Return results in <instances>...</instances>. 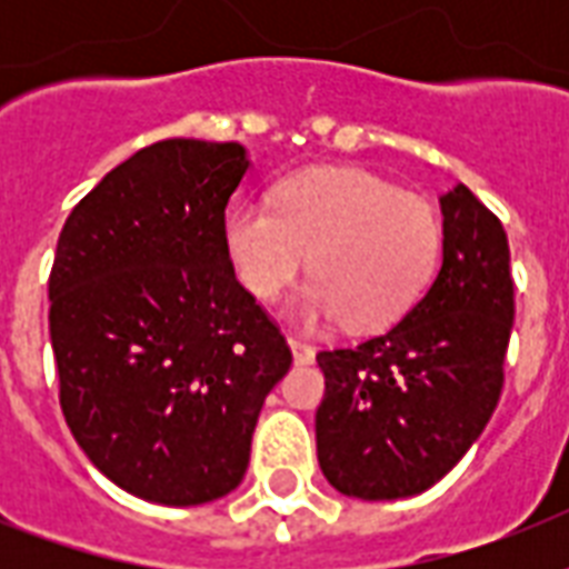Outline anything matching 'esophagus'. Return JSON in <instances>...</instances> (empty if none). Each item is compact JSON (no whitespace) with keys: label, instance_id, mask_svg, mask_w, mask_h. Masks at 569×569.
Wrapping results in <instances>:
<instances>
[{"label":"esophagus","instance_id":"1","mask_svg":"<svg viewBox=\"0 0 569 569\" xmlns=\"http://www.w3.org/2000/svg\"><path fill=\"white\" fill-rule=\"evenodd\" d=\"M289 348H292L295 363H298V366H310L312 360H316V348H312L310 342H303V339L289 337Z\"/></svg>","mask_w":569,"mask_h":569}]
</instances>
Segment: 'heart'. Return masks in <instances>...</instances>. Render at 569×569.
<instances>
[{
  "instance_id": "1",
  "label": "heart",
  "mask_w": 569,
  "mask_h": 569,
  "mask_svg": "<svg viewBox=\"0 0 569 569\" xmlns=\"http://www.w3.org/2000/svg\"><path fill=\"white\" fill-rule=\"evenodd\" d=\"M236 274L271 301L307 268L298 298L307 325L346 321L380 330L398 321L431 283L442 253L440 214L425 197L396 191L366 171H307L283 182L274 206L253 200L223 227Z\"/></svg>"
}]
</instances>
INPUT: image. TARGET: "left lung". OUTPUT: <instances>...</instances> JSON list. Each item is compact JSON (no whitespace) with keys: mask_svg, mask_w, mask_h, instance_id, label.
<instances>
[{"mask_svg":"<svg viewBox=\"0 0 569 569\" xmlns=\"http://www.w3.org/2000/svg\"><path fill=\"white\" fill-rule=\"evenodd\" d=\"M442 266L387 333L319 351V467L339 493L401 499L437 485L490 422L513 328L502 221L467 186L440 197Z\"/></svg>","mask_w":569,"mask_h":569,"instance_id":"left-lung-1","label":"left lung"}]
</instances>
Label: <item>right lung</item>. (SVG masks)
<instances>
[{"instance_id":"right-lung-1","label":"right lung","mask_w":569,"mask_h":569,"mask_svg":"<svg viewBox=\"0 0 569 569\" xmlns=\"http://www.w3.org/2000/svg\"><path fill=\"white\" fill-rule=\"evenodd\" d=\"M244 147L168 138L73 206L49 271L58 401L91 463L147 502L241 485L292 351L236 280L223 212Z\"/></svg>"}]
</instances>
